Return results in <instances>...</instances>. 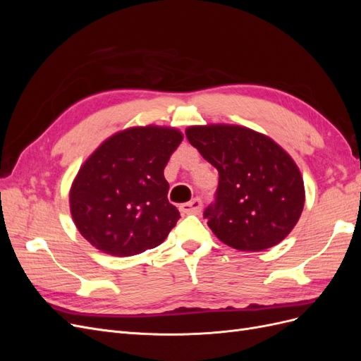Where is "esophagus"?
Segmentation results:
<instances>
[{"mask_svg":"<svg viewBox=\"0 0 361 361\" xmlns=\"http://www.w3.org/2000/svg\"><path fill=\"white\" fill-rule=\"evenodd\" d=\"M179 209H180V212L185 214V215H190V214L197 215V214H200V211H202V200H200V199H192L191 202L182 204V206L179 207Z\"/></svg>","mask_w":361,"mask_h":361,"instance_id":"1","label":"esophagus"}]
</instances>
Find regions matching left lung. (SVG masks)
<instances>
[{
	"mask_svg": "<svg viewBox=\"0 0 361 361\" xmlns=\"http://www.w3.org/2000/svg\"><path fill=\"white\" fill-rule=\"evenodd\" d=\"M185 134L220 174L215 203L204 211L214 235L239 251L281 243L298 223L305 200L302 176L288 152L239 125L188 126Z\"/></svg>",
	"mask_w": 361,
	"mask_h": 361,
	"instance_id": "obj_1",
	"label": "left lung"
}]
</instances>
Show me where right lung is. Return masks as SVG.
<instances>
[{"mask_svg":"<svg viewBox=\"0 0 361 361\" xmlns=\"http://www.w3.org/2000/svg\"><path fill=\"white\" fill-rule=\"evenodd\" d=\"M183 135L170 126H133L102 141L72 182L69 204L78 232L116 257L164 243L180 218L169 203L164 169Z\"/></svg>","mask_w":361,"mask_h":361,"instance_id":"add662e5","label":"right lung"}]
</instances>
